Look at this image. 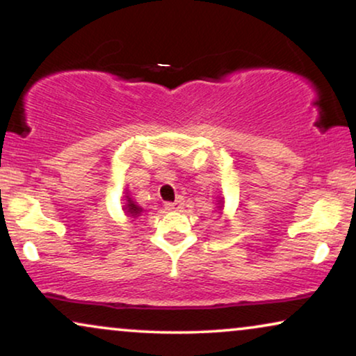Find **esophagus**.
<instances>
[{
  "instance_id": "esophagus-1",
  "label": "esophagus",
  "mask_w": 356,
  "mask_h": 356,
  "mask_svg": "<svg viewBox=\"0 0 356 356\" xmlns=\"http://www.w3.org/2000/svg\"><path fill=\"white\" fill-rule=\"evenodd\" d=\"M183 207V199H177L175 202H165V209L167 211H179Z\"/></svg>"
}]
</instances>
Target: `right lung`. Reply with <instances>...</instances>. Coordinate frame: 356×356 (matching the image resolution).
I'll return each instance as SVG.
<instances>
[{"mask_svg": "<svg viewBox=\"0 0 356 356\" xmlns=\"http://www.w3.org/2000/svg\"><path fill=\"white\" fill-rule=\"evenodd\" d=\"M124 211L128 212V213H131V216H138V213L143 212V209H140L139 206H136V204L128 197V204H126V206H124Z\"/></svg>", "mask_w": 356, "mask_h": 356, "instance_id": "right-lung-1", "label": "right lung"}]
</instances>
